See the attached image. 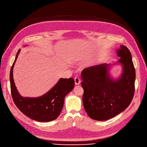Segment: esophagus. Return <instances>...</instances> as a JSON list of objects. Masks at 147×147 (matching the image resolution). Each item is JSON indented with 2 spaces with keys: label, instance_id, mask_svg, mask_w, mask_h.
Here are the masks:
<instances>
[{
  "label": "esophagus",
  "instance_id": "34e87169",
  "mask_svg": "<svg viewBox=\"0 0 147 147\" xmlns=\"http://www.w3.org/2000/svg\"><path fill=\"white\" fill-rule=\"evenodd\" d=\"M74 80H75V83L76 85H79L80 83V79L78 77H75L74 78Z\"/></svg>",
  "mask_w": 147,
  "mask_h": 147
}]
</instances>
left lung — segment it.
I'll use <instances>...</instances> for the list:
<instances>
[{
    "instance_id": "obj_1",
    "label": "left lung",
    "mask_w": 147,
    "mask_h": 147,
    "mask_svg": "<svg viewBox=\"0 0 147 147\" xmlns=\"http://www.w3.org/2000/svg\"><path fill=\"white\" fill-rule=\"evenodd\" d=\"M120 46L116 50L121 58L117 63L122 65L123 71L118 79L110 77V64H107L86 68L81 73L83 106L88 116L94 120L102 121L113 118L125 110L133 100L135 68L129 50L125 46Z\"/></svg>"
}]
</instances>
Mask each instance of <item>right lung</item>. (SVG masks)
Masks as SVG:
<instances>
[{
  "label": "right lung",
  "instance_id": "right-lung-1",
  "mask_svg": "<svg viewBox=\"0 0 147 147\" xmlns=\"http://www.w3.org/2000/svg\"><path fill=\"white\" fill-rule=\"evenodd\" d=\"M20 49L17 51L10 74L11 93L14 102L20 111L31 119L38 122H50L56 119L60 114L67 94L75 86L74 79L61 78L54 87L39 97H24L18 93L13 79V67Z\"/></svg>",
  "mask_w": 147,
  "mask_h": 147
}]
</instances>
